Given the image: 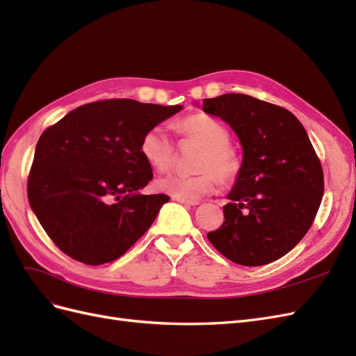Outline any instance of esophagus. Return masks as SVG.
Masks as SVG:
<instances>
[{"label": "esophagus", "instance_id": "34e87169", "mask_svg": "<svg viewBox=\"0 0 356 356\" xmlns=\"http://www.w3.org/2000/svg\"><path fill=\"white\" fill-rule=\"evenodd\" d=\"M174 200H177L182 204H186V207H196V204H199L197 200H187V199H181V197H174Z\"/></svg>", "mask_w": 356, "mask_h": 356}]
</instances>
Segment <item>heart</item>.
<instances>
[{"label":"heart","instance_id":"heart-1","mask_svg":"<svg viewBox=\"0 0 356 356\" xmlns=\"http://www.w3.org/2000/svg\"><path fill=\"white\" fill-rule=\"evenodd\" d=\"M178 132L193 141L204 145L196 175L172 174L157 179L156 187L174 197L197 200L218 187V178L229 182L239 172V160L230 144V132L220 120L208 114H193L179 122ZM139 152L147 163L159 172L168 170L175 157V144L161 124L149 127L139 143Z\"/></svg>","mask_w":356,"mask_h":356}]
</instances>
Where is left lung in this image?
<instances>
[{"instance_id":"obj_1","label":"left lung","mask_w":356,"mask_h":356,"mask_svg":"<svg viewBox=\"0 0 356 356\" xmlns=\"http://www.w3.org/2000/svg\"><path fill=\"white\" fill-rule=\"evenodd\" d=\"M238 135L242 165L220 229L208 239L230 261L263 266L305 238L324 196V172L306 129L288 110L242 93L203 99Z\"/></svg>"}]
</instances>
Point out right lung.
I'll return each instance as SVG.
<instances>
[{"mask_svg":"<svg viewBox=\"0 0 356 356\" xmlns=\"http://www.w3.org/2000/svg\"><path fill=\"white\" fill-rule=\"evenodd\" d=\"M182 110L134 99L86 104L40 136L28 200L62 252L89 266L122 257L156 220L166 195H143L153 169L139 152L149 127Z\"/></svg>","mask_w":356,"mask_h":356,"instance_id":"obj_1","label":"right lung"}]
</instances>
